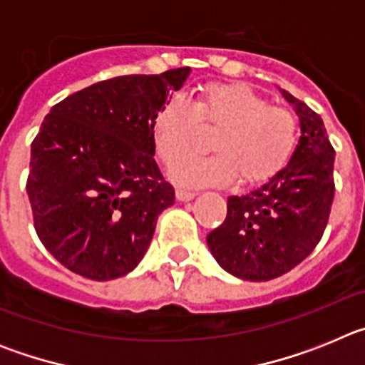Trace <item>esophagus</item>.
I'll return each instance as SVG.
<instances>
[{"label":"esophagus","mask_w":365,"mask_h":365,"mask_svg":"<svg viewBox=\"0 0 365 365\" xmlns=\"http://www.w3.org/2000/svg\"><path fill=\"white\" fill-rule=\"evenodd\" d=\"M175 197H177V201L186 202V201H192V199L195 197V193H193V192H188V190H180V188H177V190H175Z\"/></svg>","instance_id":"esophagus-1"}]
</instances>
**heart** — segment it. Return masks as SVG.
Returning <instances> with one entry per match:
<instances>
[{
	"label": "heart",
	"mask_w": 365,
	"mask_h": 365,
	"mask_svg": "<svg viewBox=\"0 0 365 365\" xmlns=\"http://www.w3.org/2000/svg\"><path fill=\"white\" fill-rule=\"evenodd\" d=\"M217 127L206 158L180 161L192 147L198 125ZM298 117L291 109L269 106L259 93L243 83H212L190 108L170 100L153 118V138L170 177L185 186H225L240 177L254 186L278 175L298 144Z\"/></svg>",
	"instance_id": "1"
}]
</instances>
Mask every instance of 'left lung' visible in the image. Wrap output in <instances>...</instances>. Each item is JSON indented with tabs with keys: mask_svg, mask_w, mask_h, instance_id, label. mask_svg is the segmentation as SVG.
I'll return each instance as SVG.
<instances>
[{
	"mask_svg": "<svg viewBox=\"0 0 365 365\" xmlns=\"http://www.w3.org/2000/svg\"><path fill=\"white\" fill-rule=\"evenodd\" d=\"M279 91L302 128L291 160L259 188L228 197L227 219L206 235L219 265L248 282H269L302 263L322 240L334 197V150L324 120Z\"/></svg>",
	"mask_w": 365,
	"mask_h": 365,
	"instance_id": "left-lung-1",
	"label": "left lung"
}]
</instances>
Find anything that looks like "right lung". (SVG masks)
I'll list each match as a JSON object with an SVG mask.
<instances>
[{"label": "right lung", "instance_id": "add662e5", "mask_svg": "<svg viewBox=\"0 0 365 365\" xmlns=\"http://www.w3.org/2000/svg\"><path fill=\"white\" fill-rule=\"evenodd\" d=\"M190 67L93 83L51 108L31 144L27 193L43 247L83 278L135 269L175 192L155 163L153 118Z\"/></svg>", "mask_w": 365, "mask_h": 365}]
</instances>
